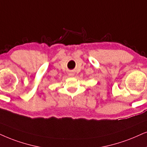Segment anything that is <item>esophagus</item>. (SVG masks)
<instances>
[{"label": "esophagus", "instance_id": "obj_1", "mask_svg": "<svg viewBox=\"0 0 147 147\" xmlns=\"http://www.w3.org/2000/svg\"><path fill=\"white\" fill-rule=\"evenodd\" d=\"M68 75L70 76V77H73L74 75H75V73H74L73 72H69V73H68Z\"/></svg>", "mask_w": 147, "mask_h": 147}]
</instances>
